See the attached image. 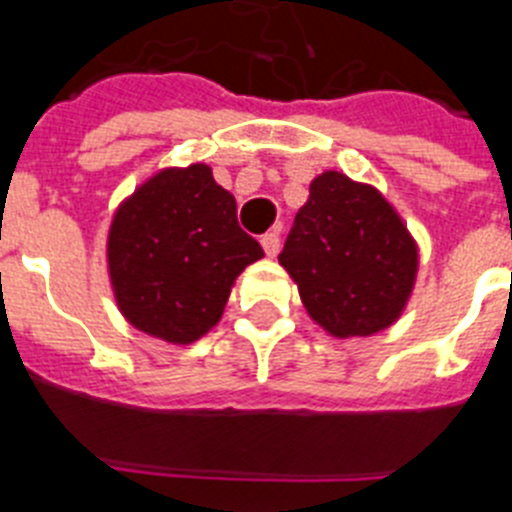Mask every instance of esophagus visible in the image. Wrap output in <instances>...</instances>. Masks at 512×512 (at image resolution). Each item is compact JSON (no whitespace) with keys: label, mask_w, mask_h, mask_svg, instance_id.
I'll return each instance as SVG.
<instances>
[{"label":"esophagus","mask_w":512,"mask_h":512,"mask_svg":"<svg viewBox=\"0 0 512 512\" xmlns=\"http://www.w3.org/2000/svg\"><path fill=\"white\" fill-rule=\"evenodd\" d=\"M260 245H262V250H265L267 257H275V255H278V250H280V234L278 232L262 234Z\"/></svg>","instance_id":"34e87169"}]
</instances>
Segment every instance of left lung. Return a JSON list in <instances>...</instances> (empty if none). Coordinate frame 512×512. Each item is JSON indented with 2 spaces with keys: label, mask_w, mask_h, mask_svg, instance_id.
<instances>
[{
  "label": "left lung",
  "mask_w": 512,
  "mask_h": 512,
  "mask_svg": "<svg viewBox=\"0 0 512 512\" xmlns=\"http://www.w3.org/2000/svg\"><path fill=\"white\" fill-rule=\"evenodd\" d=\"M280 265L306 313L334 339L372 336L403 316L418 275V245L375 186L324 170L308 186Z\"/></svg>",
  "instance_id": "left-lung-1"
}]
</instances>
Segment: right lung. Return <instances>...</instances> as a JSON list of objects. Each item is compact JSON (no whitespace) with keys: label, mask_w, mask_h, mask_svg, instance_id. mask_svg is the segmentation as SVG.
I'll return each mask as SVG.
<instances>
[{"label":"right lung","mask_w":512,"mask_h":512,"mask_svg":"<svg viewBox=\"0 0 512 512\" xmlns=\"http://www.w3.org/2000/svg\"><path fill=\"white\" fill-rule=\"evenodd\" d=\"M265 257L237 224V201L206 163L163 168L117 206L107 270L119 313L168 344L209 334L234 280Z\"/></svg>","instance_id":"add662e5"}]
</instances>
